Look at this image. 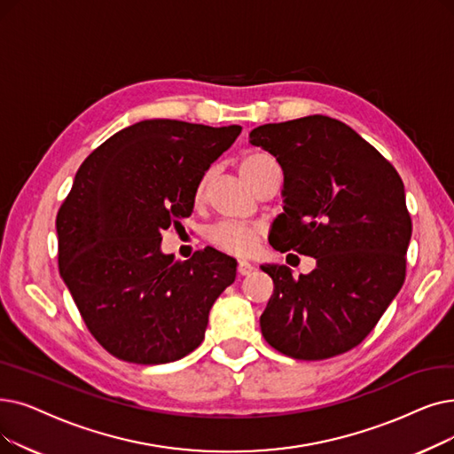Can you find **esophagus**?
I'll return each mask as SVG.
<instances>
[{
	"label": "esophagus",
	"instance_id": "1",
	"mask_svg": "<svg viewBox=\"0 0 454 454\" xmlns=\"http://www.w3.org/2000/svg\"><path fill=\"white\" fill-rule=\"evenodd\" d=\"M252 270H254V267L248 262H239V265H238L239 276H248V274H252Z\"/></svg>",
	"mask_w": 454,
	"mask_h": 454
}]
</instances>
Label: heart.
<instances>
[{
	"instance_id": "obj_1",
	"label": "heart",
	"mask_w": 454,
	"mask_h": 454,
	"mask_svg": "<svg viewBox=\"0 0 454 454\" xmlns=\"http://www.w3.org/2000/svg\"><path fill=\"white\" fill-rule=\"evenodd\" d=\"M272 163L274 160L267 153H250L243 157V161L239 163V172L243 176V180L252 187L254 182L258 180V176ZM204 187H206V178L199 184V189H196V199H200ZM260 233H262L260 228L223 221V223L213 224L207 230L206 238L211 245H215L216 248H221L224 252L247 255L255 248V245H258Z\"/></svg>"
}]
</instances>
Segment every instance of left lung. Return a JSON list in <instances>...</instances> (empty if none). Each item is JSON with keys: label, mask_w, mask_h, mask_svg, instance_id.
Listing matches in <instances>:
<instances>
[{"label": "left lung", "mask_w": 454, "mask_h": 454, "mask_svg": "<svg viewBox=\"0 0 454 454\" xmlns=\"http://www.w3.org/2000/svg\"><path fill=\"white\" fill-rule=\"evenodd\" d=\"M248 137L284 170V213L269 243L315 258L299 278L286 265H262L274 284L263 338L297 360L338 356L365 340L404 284L411 221L401 176L325 114L263 124Z\"/></svg>", "instance_id": "8db88e82"}]
</instances>
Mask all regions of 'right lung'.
<instances>
[{"mask_svg":"<svg viewBox=\"0 0 454 454\" xmlns=\"http://www.w3.org/2000/svg\"><path fill=\"white\" fill-rule=\"evenodd\" d=\"M239 133L153 118L109 137L77 170L57 213L59 270L113 356L168 364L202 343L238 262L215 248L176 262L161 250V231L192 213L206 170Z\"/></svg>","mask_w":454,"mask_h":454,"instance_id":"add662e5","label":"right lung"}]
</instances>
